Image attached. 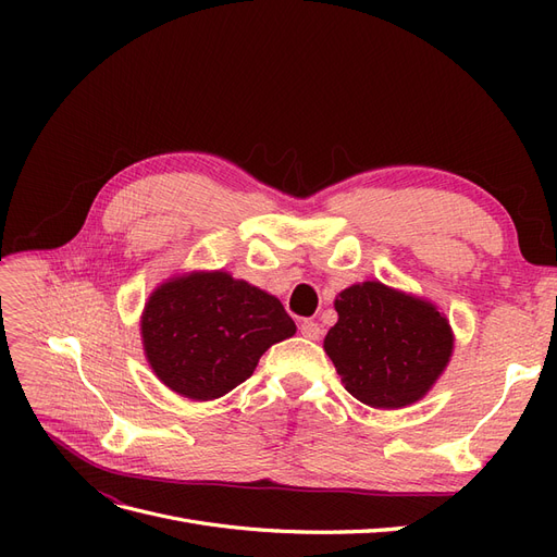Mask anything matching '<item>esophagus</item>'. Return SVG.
Instances as JSON below:
<instances>
[{
    "label": "esophagus",
    "instance_id": "34e87169",
    "mask_svg": "<svg viewBox=\"0 0 557 557\" xmlns=\"http://www.w3.org/2000/svg\"><path fill=\"white\" fill-rule=\"evenodd\" d=\"M301 334L311 336V339H318V336H320V327H318L315 323H305V325H301Z\"/></svg>",
    "mask_w": 557,
    "mask_h": 557
}]
</instances>
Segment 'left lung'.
<instances>
[{"mask_svg": "<svg viewBox=\"0 0 557 557\" xmlns=\"http://www.w3.org/2000/svg\"><path fill=\"white\" fill-rule=\"evenodd\" d=\"M295 330L274 295L225 272H197L160 285L141 320L146 358L158 379L199 401L242 385L262 352Z\"/></svg>", "mask_w": 557, "mask_h": 557, "instance_id": "obj_1", "label": "left lung"}]
</instances>
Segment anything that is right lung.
Returning a JSON list of instances; mask_svg holds the SVG:
<instances>
[{
  "label": "right lung",
  "mask_w": 557,
  "mask_h": 557,
  "mask_svg": "<svg viewBox=\"0 0 557 557\" xmlns=\"http://www.w3.org/2000/svg\"><path fill=\"white\" fill-rule=\"evenodd\" d=\"M325 350L346 391L369 407L399 409L423 397L450 358L446 318L379 281L346 288Z\"/></svg>",
  "instance_id": "1"
}]
</instances>
